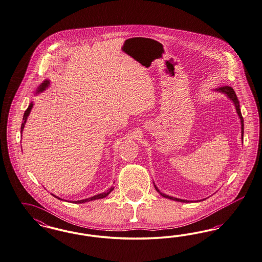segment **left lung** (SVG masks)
I'll use <instances>...</instances> for the list:
<instances>
[{
	"instance_id": "8db88e82",
	"label": "left lung",
	"mask_w": 262,
	"mask_h": 262,
	"mask_svg": "<svg viewBox=\"0 0 262 262\" xmlns=\"http://www.w3.org/2000/svg\"><path fill=\"white\" fill-rule=\"evenodd\" d=\"M217 91H220L221 93H223V94H227V96L230 98L231 100L234 102V104L236 106V110H237V113H238V115L240 117V119H241V124H242V139L244 138L243 136H244V119H243V116H242L241 110H240V105H239V100H238V97H237V95L235 94V92H234V90L231 88V86H228V85H223V86H221L220 88ZM155 186V189L157 190L158 192L163 196V197H165V198H168V199L173 200V201H178V202H189V201H186V200H181L178 199V198H173V197H169L168 195H165V194H163L162 192H160V190L156 187V185H154Z\"/></svg>"
}]
</instances>
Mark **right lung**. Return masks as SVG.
Here are the masks:
<instances>
[{"label": "right lung", "instance_id": "1", "mask_svg": "<svg viewBox=\"0 0 262 262\" xmlns=\"http://www.w3.org/2000/svg\"><path fill=\"white\" fill-rule=\"evenodd\" d=\"M49 85V81H45L43 83H42L40 86H39V89H38V92L37 93H40V92H42V91H45V89L47 88ZM32 107H33V104H30L28 106V108L26 109V111L24 112V115H23V123L21 124V134H22V130H23V128H24V125H25V123H26V120H27V117L29 116L30 114V111H31ZM114 190V187L112 186L111 188L109 189V190H107L106 192H103V193H101V194H98V195H95L94 197H91V198H89V199H84V200H80V201H76L75 203L76 204H82V203H85V202H90V201H94V200L96 199H102V198H105L106 196H108L109 194H110V192H112ZM54 196V195H53ZM55 198H57V199H60V198H58V197H56V196H54Z\"/></svg>", "mask_w": 262, "mask_h": 262}]
</instances>
